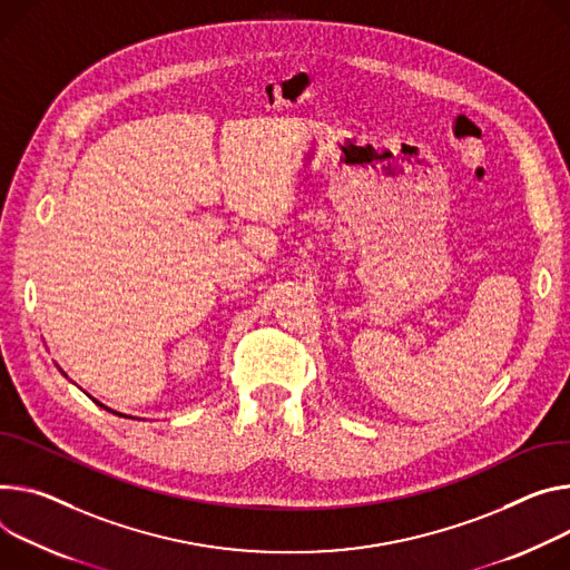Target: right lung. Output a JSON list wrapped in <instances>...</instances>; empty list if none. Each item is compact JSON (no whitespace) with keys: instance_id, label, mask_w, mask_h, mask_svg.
Here are the masks:
<instances>
[{"instance_id":"obj_1","label":"right lung","mask_w":570,"mask_h":570,"mask_svg":"<svg viewBox=\"0 0 570 570\" xmlns=\"http://www.w3.org/2000/svg\"><path fill=\"white\" fill-rule=\"evenodd\" d=\"M95 402H97V400H95ZM97 404H99V402H97ZM99 406H105V404H99ZM105 409H107V406H105ZM109 411H111V409H109ZM114 413H116V411H114Z\"/></svg>"}]
</instances>
